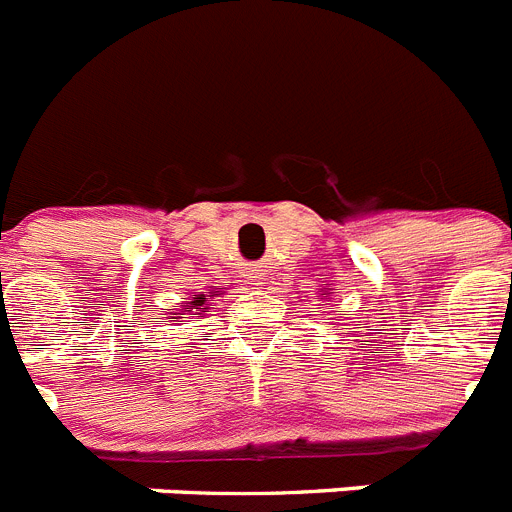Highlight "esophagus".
<instances>
[{"label": "esophagus", "mask_w": 512, "mask_h": 512, "mask_svg": "<svg viewBox=\"0 0 512 512\" xmlns=\"http://www.w3.org/2000/svg\"><path fill=\"white\" fill-rule=\"evenodd\" d=\"M246 279H248V284H253V287H261V284H264V269L253 266V269L246 274Z\"/></svg>", "instance_id": "obj_1"}]
</instances>
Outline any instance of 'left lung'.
Returning <instances> with one entry per match:
<instances>
[{"label": "left lung", "mask_w": 512, "mask_h": 512, "mask_svg": "<svg viewBox=\"0 0 512 512\" xmlns=\"http://www.w3.org/2000/svg\"><path fill=\"white\" fill-rule=\"evenodd\" d=\"M323 297H325V300H328V297H330V292H328V287H323ZM323 297H320V300H323Z\"/></svg>", "instance_id": "1"}]
</instances>
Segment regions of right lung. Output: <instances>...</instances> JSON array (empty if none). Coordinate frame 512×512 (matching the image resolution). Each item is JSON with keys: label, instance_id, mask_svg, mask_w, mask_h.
Instances as JSON below:
<instances>
[{"label": "right lung", "instance_id": "1", "mask_svg": "<svg viewBox=\"0 0 512 512\" xmlns=\"http://www.w3.org/2000/svg\"><path fill=\"white\" fill-rule=\"evenodd\" d=\"M220 289H210V292H197L192 297H184V302H179L174 312H169V320L174 323H184V318H202L207 310H210V300L217 297Z\"/></svg>", "mask_w": 512, "mask_h": 512}]
</instances>
